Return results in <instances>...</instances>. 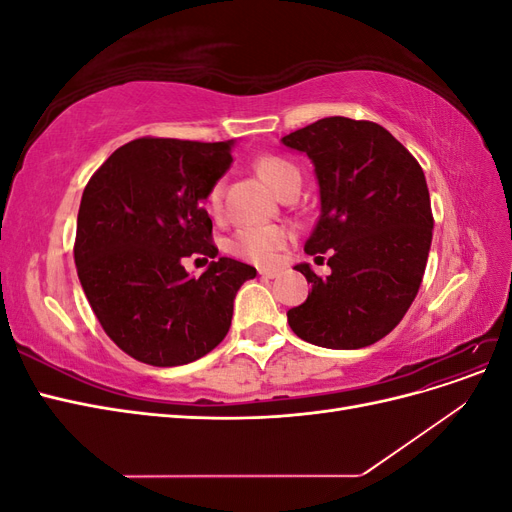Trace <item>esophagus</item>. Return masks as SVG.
Wrapping results in <instances>:
<instances>
[{"instance_id":"34e87169","label":"esophagus","mask_w":512,"mask_h":512,"mask_svg":"<svg viewBox=\"0 0 512 512\" xmlns=\"http://www.w3.org/2000/svg\"><path fill=\"white\" fill-rule=\"evenodd\" d=\"M258 275L262 277V280H273V277H277L280 273H277L275 269H260Z\"/></svg>"}]
</instances>
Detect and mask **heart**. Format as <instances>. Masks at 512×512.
<instances>
[{
  "label": "heart",
  "instance_id": "1",
  "mask_svg": "<svg viewBox=\"0 0 512 512\" xmlns=\"http://www.w3.org/2000/svg\"><path fill=\"white\" fill-rule=\"evenodd\" d=\"M256 173L277 194L292 179H301L299 168L290 160L280 156H262L256 160ZM224 200V181H215L207 194V209L211 213L222 211ZM292 237V230L284 224H250L241 226L235 235L228 239V252L243 260H250L254 265L269 267L280 258V252Z\"/></svg>",
  "mask_w": 512,
  "mask_h": 512
}]
</instances>
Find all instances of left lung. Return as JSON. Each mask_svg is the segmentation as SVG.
Wrapping results in <instances>:
<instances>
[{"instance_id": "obj_1", "label": "left lung", "mask_w": 512, "mask_h": 512, "mask_svg": "<svg viewBox=\"0 0 512 512\" xmlns=\"http://www.w3.org/2000/svg\"><path fill=\"white\" fill-rule=\"evenodd\" d=\"M282 143L312 160L320 188L305 252H331L327 277L307 262L294 267L312 292L288 309L290 329L333 350L376 344L406 316L423 282L433 228L423 168L374 121L324 117Z\"/></svg>"}]
</instances>
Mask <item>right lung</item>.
I'll use <instances>...</instances> for the list:
<instances>
[{"label": "right lung", "mask_w": 512, "mask_h": 512, "mask_svg": "<svg viewBox=\"0 0 512 512\" xmlns=\"http://www.w3.org/2000/svg\"><path fill=\"white\" fill-rule=\"evenodd\" d=\"M232 141L136 138L111 153L85 185L74 262L104 333L132 359L175 367L226 337L232 303L256 269L215 258L203 203L230 168ZM188 255L212 258L190 278Z\"/></svg>", "instance_id": "add662e5"}]
</instances>
